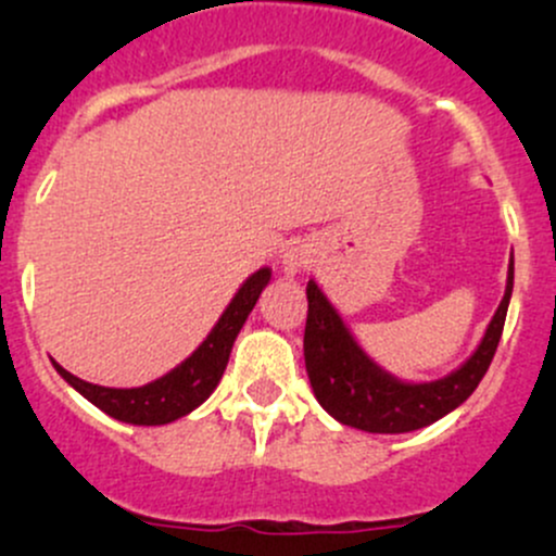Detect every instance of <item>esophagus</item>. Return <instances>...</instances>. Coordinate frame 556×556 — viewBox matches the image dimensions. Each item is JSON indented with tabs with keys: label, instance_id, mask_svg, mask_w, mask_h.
<instances>
[{
	"label": "esophagus",
	"instance_id": "esophagus-1",
	"mask_svg": "<svg viewBox=\"0 0 556 556\" xmlns=\"http://www.w3.org/2000/svg\"><path fill=\"white\" fill-rule=\"evenodd\" d=\"M308 264H311V248L305 245V242H295V245H290L285 251L282 274L285 277H295V274L303 271Z\"/></svg>",
	"mask_w": 556,
	"mask_h": 556
}]
</instances>
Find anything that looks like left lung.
I'll return each instance as SVG.
<instances>
[{"instance_id": "obj_1", "label": "left lung", "mask_w": 556, "mask_h": 556, "mask_svg": "<svg viewBox=\"0 0 556 556\" xmlns=\"http://www.w3.org/2000/svg\"><path fill=\"white\" fill-rule=\"evenodd\" d=\"M513 279L515 261L509 256L504 298L491 316L483 340L460 368L433 381H402L368 358L342 321L340 311L311 279L305 287L308 321L303 353L318 405L340 424L368 433H407L444 418L476 392L489 371L513 298Z\"/></svg>"}]
</instances>
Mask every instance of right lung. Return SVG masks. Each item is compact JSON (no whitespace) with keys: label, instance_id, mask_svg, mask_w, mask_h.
Masks as SVG:
<instances>
[{"label":"right lung","instance_id":"obj_1","mask_svg":"<svg viewBox=\"0 0 556 556\" xmlns=\"http://www.w3.org/2000/svg\"><path fill=\"white\" fill-rule=\"evenodd\" d=\"M269 279H271L269 266H261L258 271H253L251 277L240 285V290L235 292V298L229 300L225 314L219 316V321L214 324L212 331H208L206 340L198 344L180 366H175L169 374L159 376L154 381H149V384L130 387V389L99 387V384H91V381L78 379V376L65 371L60 363L52 361L56 374H60L62 379L75 389V392H80L88 402H93L99 410H104L106 416L123 420V424H132V426L172 424V420L193 413L201 402L208 400V394L214 392L216 384H219L242 324H245V318L251 316L253 305H256V300L261 292H264V287L269 285Z\"/></svg>","mask_w":556,"mask_h":556}]
</instances>
